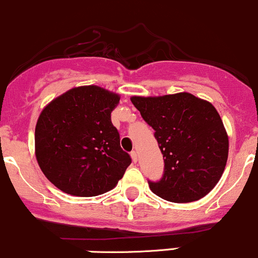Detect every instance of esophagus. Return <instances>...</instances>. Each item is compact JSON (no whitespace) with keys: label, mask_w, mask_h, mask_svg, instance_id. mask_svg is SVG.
Masks as SVG:
<instances>
[{"label":"esophagus","mask_w":258,"mask_h":258,"mask_svg":"<svg viewBox=\"0 0 258 258\" xmlns=\"http://www.w3.org/2000/svg\"><path fill=\"white\" fill-rule=\"evenodd\" d=\"M131 157H132V160H134V161H135V163H136V161H137V160H138V157H137V153H136L135 151H134V152H131Z\"/></svg>","instance_id":"34e87169"}]
</instances>
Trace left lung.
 <instances>
[{
  "mask_svg": "<svg viewBox=\"0 0 258 258\" xmlns=\"http://www.w3.org/2000/svg\"><path fill=\"white\" fill-rule=\"evenodd\" d=\"M132 104L154 130L164 158V175L148 181L153 194L187 203L209 194L224 172L229 138L217 109L191 93L132 97Z\"/></svg>",
  "mask_w": 258,
  "mask_h": 258,
  "instance_id": "1",
  "label": "left lung"
}]
</instances>
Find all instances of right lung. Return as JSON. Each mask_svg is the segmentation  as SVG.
I'll list each match as a JSON object with an SVG mask.
<instances>
[{"label": "right lung", "mask_w": 258, "mask_h": 258, "mask_svg": "<svg viewBox=\"0 0 258 258\" xmlns=\"http://www.w3.org/2000/svg\"><path fill=\"white\" fill-rule=\"evenodd\" d=\"M118 101L116 93L82 86L42 109L35 126V157L47 180L64 194L98 196L122 179L132 160L111 122Z\"/></svg>", "instance_id": "add662e5"}]
</instances>
